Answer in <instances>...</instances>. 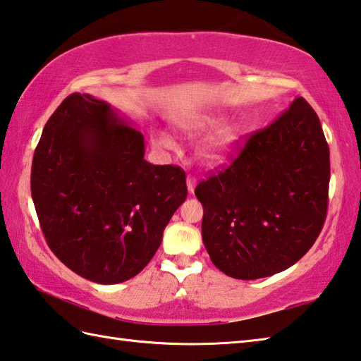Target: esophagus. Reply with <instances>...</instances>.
<instances>
[{"label":"esophagus","instance_id":"1","mask_svg":"<svg viewBox=\"0 0 361 361\" xmlns=\"http://www.w3.org/2000/svg\"><path fill=\"white\" fill-rule=\"evenodd\" d=\"M186 181H188V190H189V194H192L194 189H195V185H197V178H195V176H192V175H189Z\"/></svg>","mask_w":361,"mask_h":361}]
</instances>
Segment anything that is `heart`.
I'll use <instances>...</instances> for the list:
<instances>
[{
	"instance_id": "obj_1",
	"label": "heart",
	"mask_w": 361,
	"mask_h": 361,
	"mask_svg": "<svg viewBox=\"0 0 361 361\" xmlns=\"http://www.w3.org/2000/svg\"><path fill=\"white\" fill-rule=\"evenodd\" d=\"M217 124H219L217 118L206 116V118L189 121L188 124L183 126V130H185V133L189 136H197L208 132V130L214 128ZM235 140H237V133L233 127L221 128L219 132L211 135L209 137H206V140L202 142L200 147H198V158H200L202 163L206 166H219L228 159L229 153H231L234 149ZM152 141L157 147L167 149V150L175 149L173 137L164 132H157L153 135Z\"/></svg>"
}]
</instances>
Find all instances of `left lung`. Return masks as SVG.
<instances>
[{
	"label": "left lung",
	"mask_w": 361,
	"mask_h": 361,
	"mask_svg": "<svg viewBox=\"0 0 361 361\" xmlns=\"http://www.w3.org/2000/svg\"><path fill=\"white\" fill-rule=\"evenodd\" d=\"M331 159L315 110L296 97L250 136L228 167L195 188L202 237L220 271L259 279L296 264L323 229Z\"/></svg>",
	"instance_id": "left-lung-1"
}]
</instances>
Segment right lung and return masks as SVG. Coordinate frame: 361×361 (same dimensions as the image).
<instances>
[{
    "mask_svg": "<svg viewBox=\"0 0 361 361\" xmlns=\"http://www.w3.org/2000/svg\"><path fill=\"white\" fill-rule=\"evenodd\" d=\"M30 194L54 255L88 281L119 283L150 262L188 188L178 166L144 159V136L109 104L73 93L43 128Z\"/></svg>",
    "mask_w": 361,
    "mask_h": 361,
    "instance_id": "obj_1",
    "label": "right lung"
}]
</instances>
